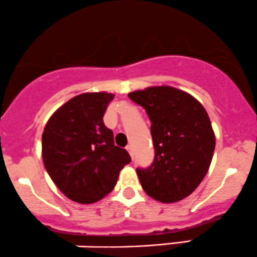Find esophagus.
<instances>
[{"mask_svg": "<svg viewBox=\"0 0 257 257\" xmlns=\"http://www.w3.org/2000/svg\"><path fill=\"white\" fill-rule=\"evenodd\" d=\"M126 150H128L129 154H131L132 159H134V152H133V148H132V145H128V146H126Z\"/></svg>", "mask_w": 257, "mask_h": 257, "instance_id": "1", "label": "esophagus"}]
</instances>
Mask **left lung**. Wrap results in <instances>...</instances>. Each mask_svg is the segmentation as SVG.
<instances>
[{"label":"left lung","instance_id":"left-lung-1","mask_svg":"<svg viewBox=\"0 0 257 257\" xmlns=\"http://www.w3.org/2000/svg\"><path fill=\"white\" fill-rule=\"evenodd\" d=\"M151 120L155 159L137 168L149 196L170 204L183 200L202 182L210 168L216 138L206 109L188 92L151 86L128 94Z\"/></svg>","mask_w":257,"mask_h":257}]
</instances>
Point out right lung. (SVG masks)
Segmentation results:
<instances>
[{"instance_id":"right-lung-1","label":"right lung","mask_w":257,"mask_h":257,"mask_svg":"<svg viewBox=\"0 0 257 257\" xmlns=\"http://www.w3.org/2000/svg\"><path fill=\"white\" fill-rule=\"evenodd\" d=\"M113 94L86 92L55 112L42 133V160L57 188L79 204H92L113 190L132 159L114 145L103 123Z\"/></svg>"}]
</instances>
